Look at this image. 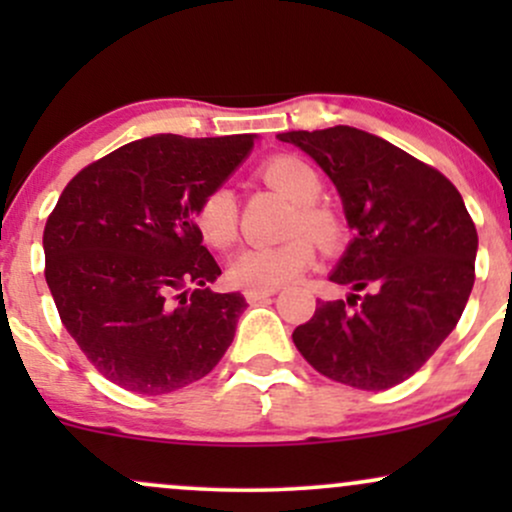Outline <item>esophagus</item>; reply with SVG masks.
<instances>
[{"instance_id":"1","label":"esophagus","mask_w":512,"mask_h":512,"mask_svg":"<svg viewBox=\"0 0 512 512\" xmlns=\"http://www.w3.org/2000/svg\"><path fill=\"white\" fill-rule=\"evenodd\" d=\"M274 289H248L243 293L245 296V301L248 303H257V301H264V298H269V296H274Z\"/></svg>"}]
</instances>
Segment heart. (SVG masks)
<instances>
[{"instance_id": "1", "label": "heart", "mask_w": 512, "mask_h": 512, "mask_svg": "<svg viewBox=\"0 0 512 512\" xmlns=\"http://www.w3.org/2000/svg\"><path fill=\"white\" fill-rule=\"evenodd\" d=\"M260 178L296 202L289 223V238L281 245L245 248L228 264V279L240 289H279L308 272L315 262L313 240L332 248L342 236V223L317 202L322 178L317 168L301 156L281 154L260 166ZM195 226L211 248H228L238 238V199L228 185H216L199 197Z\"/></svg>"}]
</instances>
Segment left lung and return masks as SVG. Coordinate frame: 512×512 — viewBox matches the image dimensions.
<instances>
[{"mask_svg": "<svg viewBox=\"0 0 512 512\" xmlns=\"http://www.w3.org/2000/svg\"><path fill=\"white\" fill-rule=\"evenodd\" d=\"M330 175L354 240L293 344L317 373L358 390L411 378L455 330L474 286L477 228L457 187L395 144L337 125L284 132Z\"/></svg>", "mask_w": 512, "mask_h": 512, "instance_id": "left-lung-1", "label": "left lung"}]
</instances>
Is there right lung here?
Here are the masks:
<instances>
[{"label":"right lung","instance_id":"add662e5","mask_svg":"<svg viewBox=\"0 0 512 512\" xmlns=\"http://www.w3.org/2000/svg\"><path fill=\"white\" fill-rule=\"evenodd\" d=\"M252 134H156L88 163L43 233L45 281L62 325L110 383L166 395L209 373L236 334L240 293L195 226L199 197L248 156Z\"/></svg>","mask_w":512,"mask_h":512}]
</instances>
